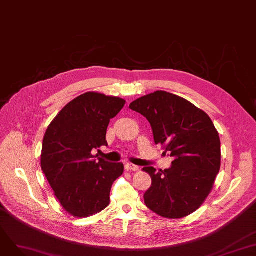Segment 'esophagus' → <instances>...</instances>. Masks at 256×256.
<instances>
[{
    "instance_id": "obj_1",
    "label": "esophagus",
    "mask_w": 256,
    "mask_h": 256,
    "mask_svg": "<svg viewBox=\"0 0 256 256\" xmlns=\"http://www.w3.org/2000/svg\"><path fill=\"white\" fill-rule=\"evenodd\" d=\"M126 171H133V172H136L139 170V168L133 164H126Z\"/></svg>"
}]
</instances>
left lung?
<instances>
[{
  "mask_svg": "<svg viewBox=\"0 0 256 256\" xmlns=\"http://www.w3.org/2000/svg\"><path fill=\"white\" fill-rule=\"evenodd\" d=\"M152 126L155 144L174 157L172 166L156 172L144 193L150 210L170 220L195 212L209 196L220 168V139L211 118L182 97L164 90L146 94L130 104Z\"/></svg>",
  "mask_w": 256,
  "mask_h": 256,
  "instance_id": "1",
  "label": "left lung"
}]
</instances>
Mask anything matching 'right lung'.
Here are the masks:
<instances>
[{
    "instance_id": "add662e5",
    "label": "right lung",
    "mask_w": 256,
    "mask_h": 256,
    "mask_svg": "<svg viewBox=\"0 0 256 256\" xmlns=\"http://www.w3.org/2000/svg\"><path fill=\"white\" fill-rule=\"evenodd\" d=\"M126 100L88 92L61 110L43 138L41 168L63 209L74 217L97 214L110 204V188L123 174V164L92 155L108 146L110 120Z\"/></svg>"
}]
</instances>
